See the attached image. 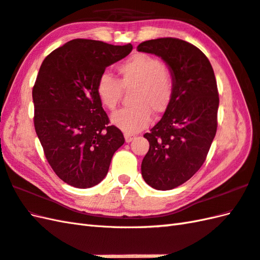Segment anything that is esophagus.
Segmentation results:
<instances>
[{
	"instance_id": "esophagus-1",
	"label": "esophagus",
	"mask_w": 260,
	"mask_h": 260,
	"mask_svg": "<svg viewBox=\"0 0 260 260\" xmlns=\"http://www.w3.org/2000/svg\"><path fill=\"white\" fill-rule=\"evenodd\" d=\"M125 141H126V143H129V142H132L133 141L134 139H135V135H133V134H128V133H125Z\"/></svg>"
}]
</instances>
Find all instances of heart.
Returning <instances> with one entry per match:
<instances>
[{"instance_id":"heart-1","label":"heart","mask_w":260,"mask_h":260,"mask_svg":"<svg viewBox=\"0 0 260 260\" xmlns=\"http://www.w3.org/2000/svg\"><path fill=\"white\" fill-rule=\"evenodd\" d=\"M119 79L103 74L96 82V93L105 108L115 110L123 89L135 88V106L118 110L112 116V123L126 133H136L150 125L153 110L161 114L172 101L174 80L171 71L155 57L137 53L117 67Z\"/></svg>"}]
</instances>
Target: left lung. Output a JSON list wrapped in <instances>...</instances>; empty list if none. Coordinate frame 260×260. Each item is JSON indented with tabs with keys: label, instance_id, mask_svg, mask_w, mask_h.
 Here are the masks:
<instances>
[{
	"label": "left lung",
	"instance_id": "8db88e82",
	"mask_svg": "<svg viewBox=\"0 0 260 260\" xmlns=\"http://www.w3.org/2000/svg\"><path fill=\"white\" fill-rule=\"evenodd\" d=\"M137 50L161 57L173 76L172 101L161 120L144 134L150 150L141 167L148 185L172 190L206 161L218 126L217 80L206 54L181 39L144 41Z\"/></svg>",
	"mask_w": 260,
	"mask_h": 260
}]
</instances>
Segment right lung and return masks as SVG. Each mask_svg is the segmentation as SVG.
<instances>
[{"mask_svg": "<svg viewBox=\"0 0 260 260\" xmlns=\"http://www.w3.org/2000/svg\"><path fill=\"white\" fill-rule=\"evenodd\" d=\"M133 46L75 39L48 54L32 89L35 128L48 163L66 183L87 189L106 176L124 144L96 93L98 77Z\"/></svg>", "mask_w": 260, "mask_h": 260, "instance_id": "obj_1", "label": "right lung"}]
</instances>
